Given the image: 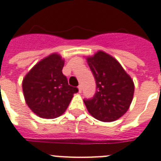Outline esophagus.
Here are the masks:
<instances>
[{
    "instance_id": "esophagus-1",
    "label": "esophagus",
    "mask_w": 161,
    "mask_h": 161,
    "mask_svg": "<svg viewBox=\"0 0 161 161\" xmlns=\"http://www.w3.org/2000/svg\"><path fill=\"white\" fill-rule=\"evenodd\" d=\"M78 90H79V93H81V91H82V86H81V85H80L79 86H78Z\"/></svg>"
}]
</instances>
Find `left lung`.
<instances>
[{
  "instance_id": "8db88e82",
  "label": "left lung",
  "mask_w": 161,
  "mask_h": 161,
  "mask_svg": "<svg viewBox=\"0 0 161 161\" xmlns=\"http://www.w3.org/2000/svg\"><path fill=\"white\" fill-rule=\"evenodd\" d=\"M86 60L96 80V91L91 99H85V105L89 113L101 121L116 120L131 104L133 80L120 64L104 51H98Z\"/></svg>"
}]
</instances>
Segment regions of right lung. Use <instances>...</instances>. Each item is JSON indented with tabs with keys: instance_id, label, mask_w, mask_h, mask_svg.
<instances>
[{
	"instance_id": "obj_1",
	"label": "right lung",
	"mask_w": 161,
	"mask_h": 161,
	"mask_svg": "<svg viewBox=\"0 0 161 161\" xmlns=\"http://www.w3.org/2000/svg\"><path fill=\"white\" fill-rule=\"evenodd\" d=\"M64 60L51 54L37 63L26 74L22 89L26 104L38 116L54 119L65 112L78 88L68 84L62 73Z\"/></svg>"
}]
</instances>
